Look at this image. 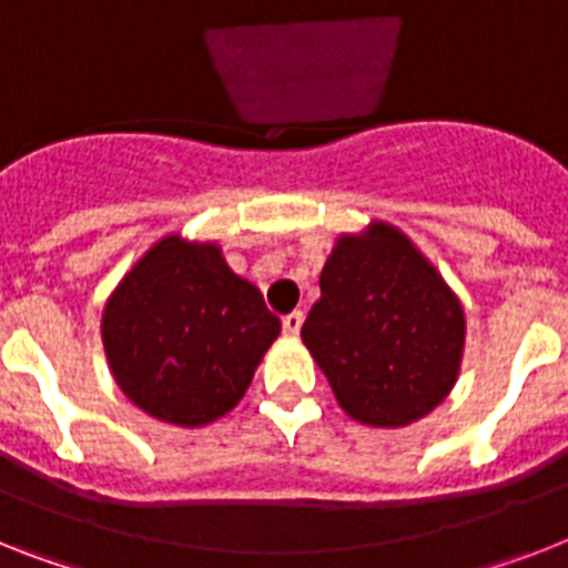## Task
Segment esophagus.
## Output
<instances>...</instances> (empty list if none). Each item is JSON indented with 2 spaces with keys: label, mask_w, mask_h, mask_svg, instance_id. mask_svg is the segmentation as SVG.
Returning a JSON list of instances; mask_svg holds the SVG:
<instances>
[{
  "label": "esophagus",
  "mask_w": 568,
  "mask_h": 568,
  "mask_svg": "<svg viewBox=\"0 0 568 568\" xmlns=\"http://www.w3.org/2000/svg\"><path fill=\"white\" fill-rule=\"evenodd\" d=\"M300 328H303V312H292L283 317V332L285 335H300Z\"/></svg>",
  "instance_id": "1"
}]
</instances>
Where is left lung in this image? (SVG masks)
Masks as SVG:
<instances>
[{
    "instance_id": "1",
    "label": "left lung",
    "mask_w": 568,
    "mask_h": 568,
    "mask_svg": "<svg viewBox=\"0 0 568 568\" xmlns=\"http://www.w3.org/2000/svg\"><path fill=\"white\" fill-rule=\"evenodd\" d=\"M300 335L352 418L404 427L454 389L465 314L413 242L375 222L337 240Z\"/></svg>"
}]
</instances>
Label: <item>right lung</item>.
<instances>
[{
  "mask_svg": "<svg viewBox=\"0 0 568 568\" xmlns=\"http://www.w3.org/2000/svg\"><path fill=\"white\" fill-rule=\"evenodd\" d=\"M280 335L260 288L216 245L166 236L123 276L103 312L118 387L159 422L202 427L240 404Z\"/></svg>",
  "mask_w": 568,
  "mask_h": 568,
  "instance_id": "1",
  "label": "right lung"
}]
</instances>
